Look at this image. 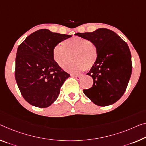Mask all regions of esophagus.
I'll use <instances>...</instances> for the list:
<instances>
[{"label":"esophagus","instance_id":"1","mask_svg":"<svg viewBox=\"0 0 146 146\" xmlns=\"http://www.w3.org/2000/svg\"><path fill=\"white\" fill-rule=\"evenodd\" d=\"M73 77H74L76 79L79 80L81 79V78H82V75H73Z\"/></svg>","mask_w":146,"mask_h":146}]
</instances>
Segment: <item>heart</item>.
Wrapping results in <instances>:
<instances>
[{"instance_id":"b5f03b06","label":"heart","mask_w":146,"mask_h":146,"mask_svg":"<svg viewBox=\"0 0 146 146\" xmlns=\"http://www.w3.org/2000/svg\"><path fill=\"white\" fill-rule=\"evenodd\" d=\"M73 55L75 62L68 64ZM53 57L61 68L72 73H79L95 65L98 57L96 46L88 39L75 36L56 45L53 49Z\"/></svg>"}]
</instances>
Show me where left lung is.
<instances>
[{
  "label": "left lung",
  "instance_id": "1",
  "mask_svg": "<svg viewBox=\"0 0 146 146\" xmlns=\"http://www.w3.org/2000/svg\"><path fill=\"white\" fill-rule=\"evenodd\" d=\"M76 35L90 40L98 50L95 65L87 74L93 78V86L83 92L98 106L113 104L123 95L131 76L129 46L115 32L105 28Z\"/></svg>",
  "mask_w": 146,
  "mask_h": 146
}]
</instances>
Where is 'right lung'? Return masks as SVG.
<instances>
[{"instance_id":"add662e5","label":"right lung","mask_w":146,"mask_h":146,"mask_svg":"<svg viewBox=\"0 0 146 146\" xmlns=\"http://www.w3.org/2000/svg\"><path fill=\"white\" fill-rule=\"evenodd\" d=\"M71 36L40 29L19 46L15 78L22 96L30 104L47 108L58 98L60 87L70 75L56 63L53 49Z\"/></svg>"}]
</instances>
